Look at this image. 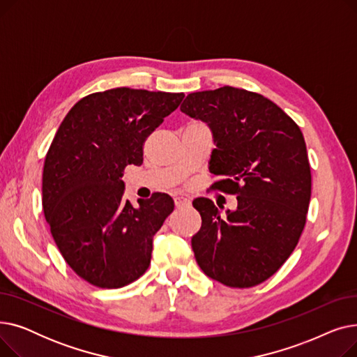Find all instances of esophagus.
I'll return each instance as SVG.
<instances>
[{"label": "esophagus", "mask_w": 357, "mask_h": 357, "mask_svg": "<svg viewBox=\"0 0 357 357\" xmlns=\"http://www.w3.org/2000/svg\"><path fill=\"white\" fill-rule=\"evenodd\" d=\"M174 199H175V205H176L178 208H179V207H183V205H190V204H191L190 198L182 197V195H176Z\"/></svg>", "instance_id": "obj_1"}]
</instances>
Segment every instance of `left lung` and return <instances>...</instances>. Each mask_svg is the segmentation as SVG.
Here are the masks:
<instances>
[{
  "instance_id": "8db88e82",
  "label": "left lung",
  "mask_w": 357,
  "mask_h": 357,
  "mask_svg": "<svg viewBox=\"0 0 357 357\" xmlns=\"http://www.w3.org/2000/svg\"><path fill=\"white\" fill-rule=\"evenodd\" d=\"M181 111L211 128L210 172L221 178L213 188L237 197L224 217L211 199H194L198 265L222 285H259L285 264L305 226L311 171L301 130L271 100L233 86L188 93Z\"/></svg>"
}]
</instances>
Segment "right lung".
<instances>
[{"label":"right lung","mask_w":357,"mask_h":357,"mask_svg":"<svg viewBox=\"0 0 357 357\" xmlns=\"http://www.w3.org/2000/svg\"><path fill=\"white\" fill-rule=\"evenodd\" d=\"M183 97L126 86L93 92L56 131L43 166V211L66 264L93 287H126L150 265L174 199L158 192L136 208L121 178L127 165L143 163L146 139Z\"/></svg>","instance_id":"obj_1"}]
</instances>
